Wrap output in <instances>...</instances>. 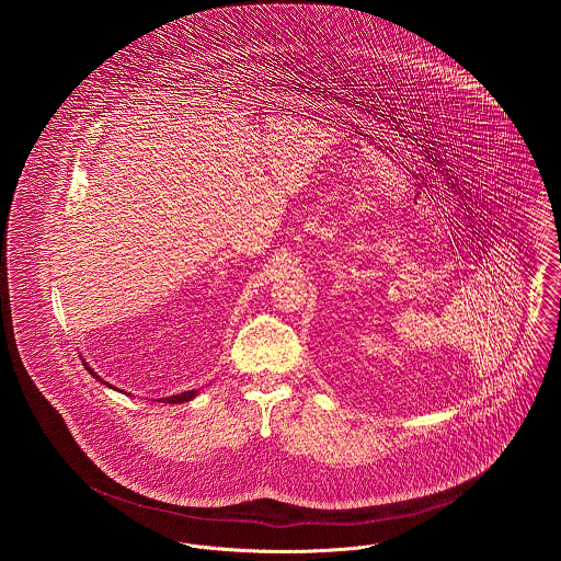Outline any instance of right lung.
I'll list each match as a JSON object with an SVG mask.
<instances>
[{"label":"right lung","instance_id":"obj_1","mask_svg":"<svg viewBox=\"0 0 561 561\" xmlns=\"http://www.w3.org/2000/svg\"><path fill=\"white\" fill-rule=\"evenodd\" d=\"M83 365H85V369H88V371H90V374H92V376H94L99 382L107 385V382H105L101 376H96V374H94V369H92L88 363H83ZM107 387H110V389H114L112 385H107ZM123 393H125V391H123ZM196 396H198V391H183V393H176V396H170V398H160V400L156 401H163V403H183V401L194 400Z\"/></svg>","mask_w":561,"mask_h":561}]
</instances>
